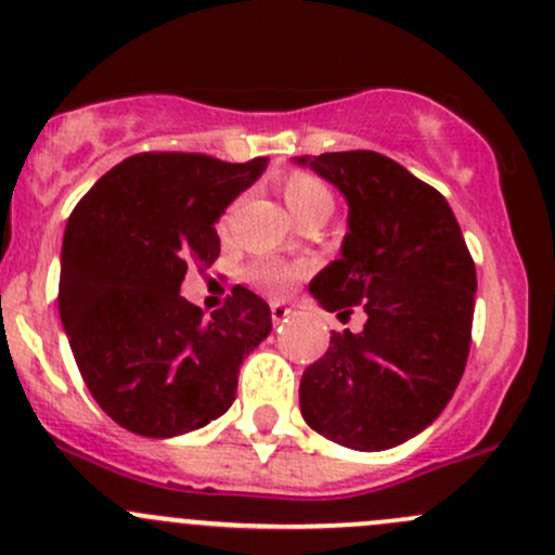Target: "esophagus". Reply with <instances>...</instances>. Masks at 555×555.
Listing matches in <instances>:
<instances>
[{
    "instance_id": "1",
    "label": "esophagus",
    "mask_w": 555,
    "mask_h": 555,
    "mask_svg": "<svg viewBox=\"0 0 555 555\" xmlns=\"http://www.w3.org/2000/svg\"><path fill=\"white\" fill-rule=\"evenodd\" d=\"M287 317H289V308L284 306V302L273 300V302H271V322H273V326H279V324L287 322Z\"/></svg>"
}]
</instances>
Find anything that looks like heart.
I'll return each mask as SVG.
<instances>
[{
	"instance_id": "heart-1",
	"label": "heart",
	"mask_w": 555,
	"mask_h": 555,
	"mask_svg": "<svg viewBox=\"0 0 555 555\" xmlns=\"http://www.w3.org/2000/svg\"><path fill=\"white\" fill-rule=\"evenodd\" d=\"M282 196L287 202V207L293 209L297 220L306 218L313 209L332 207V196L326 191V185L317 175L311 172H289L282 180ZM308 273L306 262H284V260H258L253 266H247L244 279H247L253 287L262 289L268 295H284L289 287Z\"/></svg>"
}]
</instances>
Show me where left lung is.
I'll use <instances>...</instances> for the list:
<instances>
[{
  "label": "left lung",
  "mask_w": 555,
  "mask_h": 555,
  "mask_svg": "<svg viewBox=\"0 0 555 555\" xmlns=\"http://www.w3.org/2000/svg\"><path fill=\"white\" fill-rule=\"evenodd\" d=\"M348 202L340 260L311 282L337 317L364 308L361 332H332L300 380L317 434L380 452L428 428L452 399L470 351L476 266L434 185L375 151L300 156Z\"/></svg>",
  "instance_id": "obj_1"
}]
</instances>
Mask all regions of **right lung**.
<instances>
[{
	"instance_id": "obj_1",
	"label": "right lung",
	"mask_w": 555,
	"mask_h": 555,
	"mask_svg": "<svg viewBox=\"0 0 555 555\" xmlns=\"http://www.w3.org/2000/svg\"><path fill=\"white\" fill-rule=\"evenodd\" d=\"M268 159L149 151L108 170L68 218L57 308L101 410L132 434L170 439L220 417L238 366L271 332L268 302L236 284L204 319L180 297L189 266L220 255L225 207Z\"/></svg>"
}]
</instances>
